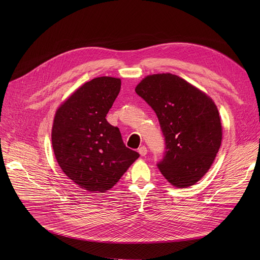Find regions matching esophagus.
I'll return each instance as SVG.
<instances>
[{
    "instance_id": "34e87169",
    "label": "esophagus",
    "mask_w": 260,
    "mask_h": 260,
    "mask_svg": "<svg viewBox=\"0 0 260 260\" xmlns=\"http://www.w3.org/2000/svg\"><path fill=\"white\" fill-rule=\"evenodd\" d=\"M138 152H139V154H140L141 156H145V155L147 154V148H146L144 145H142L141 147L138 148Z\"/></svg>"
}]
</instances>
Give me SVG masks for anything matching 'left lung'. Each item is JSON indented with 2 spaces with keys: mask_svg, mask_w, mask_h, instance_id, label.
<instances>
[{
  "mask_svg": "<svg viewBox=\"0 0 260 260\" xmlns=\"http://www.w3.org/2000/svg\"><path fill=\"white\" fill-rule=\"evenodd\" d=\"M135 90L154 109L165 136L159 171L177 187L195 184L209 171L221 145V121L214 101L172 74L147 76Z\"/></svg>",
  "mask_w": 260,
  "mask_h": 260,
  "instance_id": "left-lung-1",
  "label": "left lung"
}]
</instances>
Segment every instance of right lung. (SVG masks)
I'll list each match as a JSON object with an SVG mask.
<instances>
[{
	"instance_id": "right-lung-1",
	"label": "right lung",
	"mask_w": 260,
	"mask_h": 260,
	"mask_svg": "<svg viewBox=\"0 0 260 260\" xmlns=\"http://www.w3.org/2000/svg\"><path fill=\"white\" fill-rule=\"evenodd\" d=\"M120 88L118 78H94L62 103L53 119L51 142L59 166L90 193L111 189L140 156L105 119Z\"/></svg>"
}]
</instances>
